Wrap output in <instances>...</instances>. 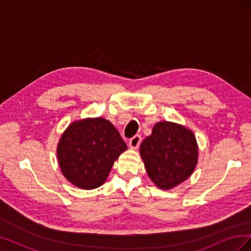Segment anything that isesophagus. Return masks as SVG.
I'll use <instances>...</instances> for the list:
<instances>
[{
    "mask_svg": "<svg viewBox=\"0 0 251 251\" xmlns=\"http://www.w3.org/2000/svg\"><path fill=\"white\" fill-rule=\"evenodd\" d=\"M140 142H141V137H140V136L139 135H135L134 137L130 140V142H128V146H130L131 149L135 150V149H137L139 147Z\"/></svg>",
    "mask_w": 251,
    "mask_h": 251,
    "instance_id": "esophagus-1",
    "label": "esophagus"
}]
</instances>
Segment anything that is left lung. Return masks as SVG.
Wrapping results in <instances>:
<instances>
[{
    "label": "left lung",
    "mask_w": 251,
    "mask_h": 251,
    "mask_svg": "<svg viewBox=\"0 0 251 251\" xmlns=\"http://www.w3.org/2000/svg\"><path fill=\"white\" fill-rule=\"evenodd\" d=\"M139 153L151 182L169 191L192 176L199 158L196 136L186 126L160 121L144 139Z\"/></svg>",
    "instance_id": "1"
}]
</instances>
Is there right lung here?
Segmentation results:
<instances>
[{"label":"right lung","instance_id":"obj_1","mask_svg":"<svg viewBox=\"0 0 251 251\" xmlns=\"http://www.w3.org/2000/svg\"><path fill=\"white\" fill-rule=\"evenodd\" d=\"M127 150L117 128L102 117L71 123L60 136L56 155L64 177L78 188L94 189L107 180L112 166Z\"/></svg>","mask_w":251,"mask_h":251}]
</instances>
